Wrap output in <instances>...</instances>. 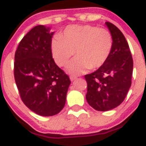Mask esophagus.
<instances>
[{
  "label": "esophagus",
  "instance_id": "obj_1",
  "mask_svg": "<svg viewBox=\"0 0 146 146\" xmlns=\"http://www.w3.org/2000/svg\"><path fill=\"white\" fill-rule=\"evenodd\" d=\"M77 79V77H74V76H71L70 77V80L71 81H74Z\"/></svg>",
  "mask_w": 146,
  "mask_h": 146
}]
</instances>
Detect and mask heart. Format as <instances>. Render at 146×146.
<instances>
[{"label":"heart","instance_id":"obj_1","mask_svg":"<svg viewBox=\"0 0 146 146\" xmlns=\"http://www.w3.org/2000/svg\"><path fill=\"white\" fill-rule=\"evenodd\" d=\"M113 44V36L108 30L92 25H73L52 39L51 51L55 64L60 67L69 64L75 52L77 58L68 71L80 74L104 65L111 53Z\"/></svg>","mask_w":146,"mask_h":146}]
</instances>
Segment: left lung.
Segmentation results:
<instances>
[{
	"label": "left lung",
	"mask_w": 146,
	"mask_h": 146,
	"mask_svg": "<svg viewBox=\"0 0 146 146\" xmlns=\"http://www.w3.org/2000/svg\"><path fill=\"white\" fill-rule=\"evenodd\" d=\"M113 36L111 53L103 66L85 75L87 82L86 100L98 111H108L123 102L131 87L133 60L122 32L106 22Z\"/></svg>",
	"instance_id": "8db88e82"
}]
</instances>
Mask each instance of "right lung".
Instances as JSON below:
<instances>
[{"instance_id": "right-lung-1", "label": "right lung", "mask_w": 146, "mask_h": 146, "mask_svg": "<svg viewBox=\"0 0 146 146\" xmlns=\"http://www.w3.org/2000/svg\"><path fill=\"white\" fill-rule=\"evenodd\" d=\"M37 25L22 38L15 52L14 74L23 103L42 116H52L64 108L71 81L52 58L54 32Z\"/></svg>"}]
</instances>
